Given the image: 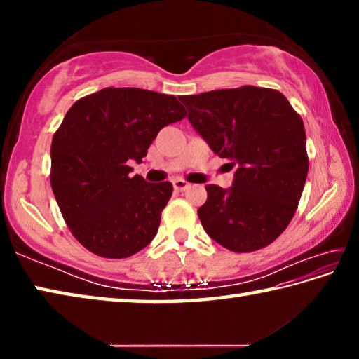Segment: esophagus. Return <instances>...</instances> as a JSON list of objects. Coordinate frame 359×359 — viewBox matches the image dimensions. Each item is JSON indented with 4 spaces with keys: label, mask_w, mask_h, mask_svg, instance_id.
Wrapping results in <instances>:
<instances>
[{
    "label": "esophagus",
    "mask_w": 359,
    "mask_h": 359,
    "mask_svg": "<svg viewBox=\"0 0 359 359\" xmlns=\"http://www.w3.org/2000/svg\"><path fill=\"white\" fill-rule=\"evenodd\" d=\"M172 185H174L175 191H185V190H188V188H190V184H187V182L182 180V179L174 180Z\"/></svg>",
    "instance_id": "34e87169"
}]
</instances>
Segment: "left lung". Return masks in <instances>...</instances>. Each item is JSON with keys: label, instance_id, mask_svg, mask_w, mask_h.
Segmentation results:
<instances>
[{"label": "left lung", "instance_id": "obj_1", "mask_svg": "<svg viewBox=\"0 0 359 359\" xmlns=\"http://www.w3.org/2000/svg\"><path fill=\"white\" fill-rule=\"evenodd\" d=\"M194 131L236 166L233 185H208L203 228L231 252L259 250L293 218L307 179L302 118L271 88L245 85L182 96Z\"/></svg>", "mask_w": 359, "mask_h": 359}]
</instances>
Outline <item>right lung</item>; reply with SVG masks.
Masks as SVG:
<instances>
[{
	"label": "right lung",
	"instance_id": "1",
	"mask_svg": "<svg viewBox=\"0 0 359 359\" xmlns=\"http://www.w3.org/2000/svg\"><path fill=\"white\" fill-rule=\"evenodd\" d=\"M185 107L172 95L102 88L76 101L52 139L50 184L66 224L90 252L126 258L147 247L172 194L171 182L130 177Z\"/></svg>",
	"mask_w": 359,
	"mask_h": 359
}]
</instances>
